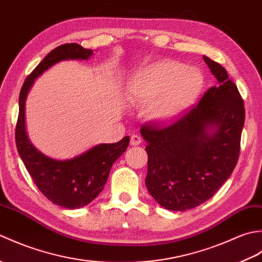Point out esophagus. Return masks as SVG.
<instances>
[{
  "mask_svg": "<svg viewBox=\"0 0 262 262\" xmlns=\"http://www.w3.org/2000/svg\"><path fill=\"white\" fill-rule=\"evenodd\" d=\"M141 143H142V138H141L140 136L133 135V136L130 137V145H132V146H137V145H140Z\"/></svg>",
  "mask_w": 262,
  "mask_h": 262,
  "instance_id": "1",
  "label": "esophagus"
}]
</instances>
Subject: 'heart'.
I'll list each match as a JSON object with an SVG mask.
<instances>
[{"label":"heart","instance_id":"obj_1","mask_svg":"<svg viewBox=\"0 0 262 262\" xmlns=\"http://www.w3.org/2000/svg\"><path fill=\"white\" fill-rule=\"evenodd\" d=\"M204 84L200 70L176 60H161L130 76L126 96L135 107L151 104L148 118L157 124L168 125L182 118L193 107Z\"/></svg>","mask_w":262,"mask_h":262}]
</instances>
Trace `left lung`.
<instances>
[{"label":"left lung","mask_w":262,"mask_h":262,"mask_svg":"<svg viewBox=\"0 0 262 262\" xmlns=\"http://www.w3.org/2000/svg\"><path fill=\"white\" fill-rule=\"evenodd\" d=\"M205 63L217 84L181 119L162 129L143 126L147 143L145 185L169 210H188L214 196L234 170L244 126L243 100L221 64Z\"/></svg>","instance_id":"8db88e82"}]
</instances>
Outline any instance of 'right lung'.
Wrapping results in <instances>:
<instances>
[{
    "label": "right lung",
    "instance_id": "add662e5",
    "mask_svg": "<svg viewBox=\"0 0 262 262\" xmlns=\"http://www.w3.org/2000/svg\"><path fill=\"white\" fill-rule=\"evenodd\" d=\"M92 55L93 51L77 43H65L53 49L27 77L19 97L15 143L20 158L43 196L68 209L84 207L102 191L111 166L128 147L129 136L118 143L98 144L72 159L49 158L33 146L27 135L26 101L35 80L43 72L62 60H86Z\"/></svg>",
    "mask_w": 262,
    "mask_h": 262
}]
</instances>
